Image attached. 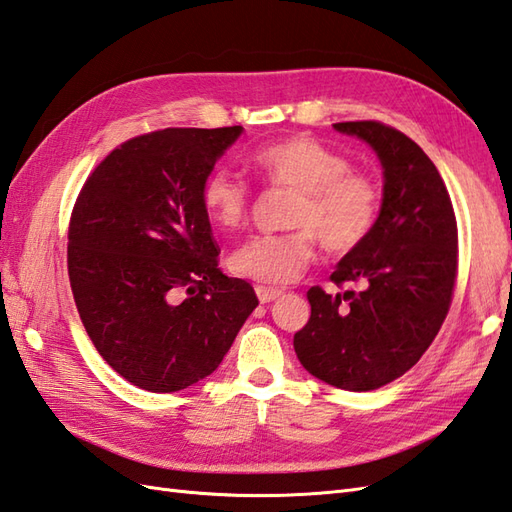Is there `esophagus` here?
<instances>
[{"label": "esophagus", "instance_id": "1", "mask_svg": "<svg viewBox=\"0 0 512 512\" xmlns=\"http://www.w3.org/2000/svg\"><path fill=\"white\" fill-rule=\"evenodd\" d=\"M255 292H257V299H259L261 303L275 301V299H279V296L283 294V292L277 290V288H266V285H257Z\"/></svg>", "mask_w": 512, "mask_h": 512}]
</instances>
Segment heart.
Wrapping results in <instances>:
<instances>
[{
  "label": "heart",
  "instance_id": "obj_1",
  "mask_svg": "<svg viewBox=\"0 0 512 512\" xmlns=\"http://www.w3.org/2000/svg\"><path fill=\"white\" fill-rule=\"evenodd\" d=\"M251 165L272 189H290L283 233L257 235L231 255L237 277L288 285L316 257L349 255L371 237L384 192L371 174L353 170L349 157L310 135H294L259 148ZM200 205L222 231L240 229L251 209V187L229 170H213L200 187Z\"/></svg>",
  "mask_w": 512,
  "mask_h": 512
}]
</instances>
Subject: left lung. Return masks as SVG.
I'll list each match as a JSON object with an SVG mask.
<instances>
[{
    "mask_svg": "<svg viewBox=\"0 0 512 512\" xmlns=\"http://www.w3.org/2000/svg\"><path fill=\"white\" fill-rule=\"evenodd\" d=\"M334 128L377 152L384 202L371 237L329 277L358 290H307L312 316L294 351L325 384L364 392L395 382L434 342L454 299L458 224L436 165L401 130L375 120Z\"/></svg>",
    "mask_w": 512,
    "mask_h": 512,
    "instance_id": "8db88e82",
    "label": "left lung"
}]
</instances>
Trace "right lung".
Segmentation results:
<instances>
[{"instance_id":"1","label":"right lung","mask_w":512,"mask_h":512,"mask_svg":"<svg viewBox=\"0 0 512 512\" xmlns=\"http://www.w3.org/2000/svg\"><path fill=\"white\" fill-rule=\"evenodd\" d=\"M242 126L163 128L124 141L82 185L67 270L93 347L126 382L176 392L220 366L259 305L222 275L202 181Z\"/></svg>"}]
</instances>
